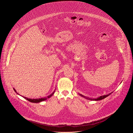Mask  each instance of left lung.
Returning a JSON list of instances; mask_svg holds the SVG:
<instances>
[{
    "instance_id": "8db88e82",
    "label": "left lung",
    "mask_w": 133,
    "mask_h": 133,
    "mask_svg": "<svg viewBox=\"0 0 133 133\" xmlns=\"http://www.w3.org/2000/svg\"><path fill=\"white\" fill-rule=\"evenodd\" d=\"M111 93H110V94H108V95H104V96H100L99 97H98V98H96V99H90V98H87V99H90V100H94V101H100V100H102V99H104V98H106V97H107V96H108L109 95H110ZM80 95L81 96H82V97H85V96H84L83 95H81V94H80ZM85 98H86V97H85Z\"/></svg>"
}]
</instances>
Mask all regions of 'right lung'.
Listing matches in <instances>:
<instances>
[{
    "instance_id": "add662e5",
    "label": "right lung",
    "mask_w": 133,
    "mask_h": 133,
    "mask_svg": "<svg viewBox=\"0 0 133 133\" xmlns=\"http://www.w3.org/2000/svg\"><path fill=\"white\" fill-rule=\"evenodd\" d=\"M14 90H15V92H16V90L14 88ZM54 92L55 91H54V92L52 93V94H51V95H50L49 96H47V97H44V98H38V99H30V98H27V97H23L24 98H25V99H26L27 101H28L29 102H31V103H39V102H42V101H45V100H46L47 99V98H49V97H50L52 95L54 94ZM17 94H18L17 92ZM19 95V94H18Z\"/></svg>"
}]
</instances>
